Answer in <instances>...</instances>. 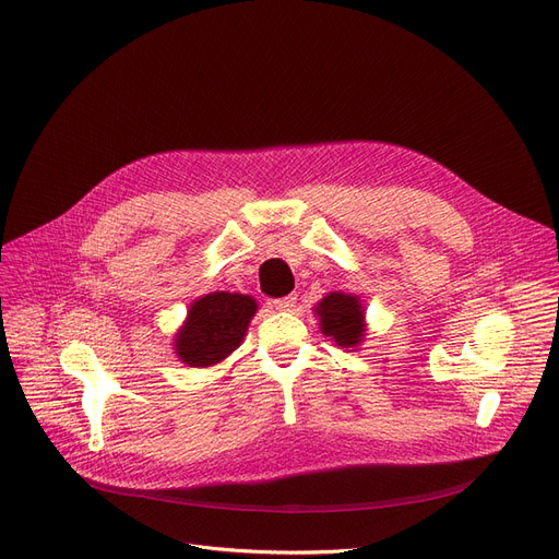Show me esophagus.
<instances>
[{"mask_svg":"<svg viewBox=\"0 0 559 559\" xmlns=\"http://www.w3.org/2000/svg\"><path fill=\"white\" fill-rule=\"evenodd\" d=\"M272 306H274L276 310H281V312H285V310H292V308L297 306V295H287V297L274 299V301H272Z\"/></svg>","mask_w":559,"mask_h":559,"instance_id":"34e87169","label":"esophagus"}]
</instances>
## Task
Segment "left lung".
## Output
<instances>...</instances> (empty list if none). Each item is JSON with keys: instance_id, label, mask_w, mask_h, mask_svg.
<instances>
[{"instance_id": "left-lung-1", "label": "left lung", "mask_w": 559, "mask_h": 559, "mask_svg": "<svg viewBox=\"0 0 559 559\" xmlns=\"http://www.w3.org/2000/svg\"><path fill=\"white\" fill-rule=\"evenodd\" d=\"M317 314L321 317V331L331 335L340 346H356L362 335V306L350 295H329L321 299Z\"/></svg>"}]
</instances>
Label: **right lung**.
<instances>
[{"instance_id":"obj_1","label":"right lung","mask_w":559,"mask_h":559,"mask_svg":"<svg viewBox=\"0 0 559 559\" xmlns=\"http://www.w3.org/2000/svg\"><path fill=\"white\" fill-rule=\"evenodd\" d=\"M255 301L247 295L215 292L192 304L183 331L176 335V354L190 367H211L240 346Z\"/></svg>"}]
</instances>
